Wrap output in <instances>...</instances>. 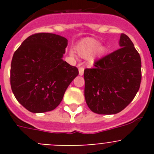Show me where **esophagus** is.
Returning a JSON list of instances; mask_svg holds the SVG:
<instances>
[{
    "label": "esophagus",
    "instance_id": "obj_1",
    "mask_svg": "<svg viewBox=\"0 0 154 154\" xmlns=\"http://www.w3.org/2000/svg\"><path fill=\"white\" fill-rule=\"evenodd\" d=\"M79 73L80 75H82L84 73V68L83 67H80L79 69Z\"/></svg>",
    "mask_w": 154,
    "mask_h": 154
}]
</instances>
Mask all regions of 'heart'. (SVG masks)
I'll list each match as a JSON object with an SVG mask.
<instances>
[{"instance_id":"1","label":"heart","mask_w":154,"mask_h":154,"mask_svg":"<svg viewBox=\"0 0 154 154\" xmlns=\"http://www.w3.org/2000/svg\"><path fill=\"white\" fill-rule=\"evenodd\" d=\"M109 48L106 45H100V42L96 39L86 38L80 41L75 45V51L79 57L82 58H89V62L94 63L97 58H102L107 53ZM70 55L75 56L73 51H71Z\"/></svg>"}]
</instances>
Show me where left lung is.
<instances>
[{
  "mask_svg": "<svg viewBox=\"0 0 154 154\" xmlns=\"http://www.w3.org/2000/svg\"><path fill=\"white\" fill-rule=\"evenodd\" d=\"M120 48L85 69V99L89 108L98 114H116L137 95L141 82V59L133 43L122 34Z\"/></svg>",
  "mask_w": 154,
  "mask_h": 154,
  "instance_id": "left-lung-1",
  "label": "left lung"
}]
</instances>
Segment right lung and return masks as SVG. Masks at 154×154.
<instances>
[{
	"label": "right lung",
	"instance_id": "add662e5",
	"mask_svg": "<svg viewBox=\"0 0 154 154\" xmlns=\"http://www.w3.org/2000/svg\"><path fill=\"white\" fill-rule=\"evenodd\" d=\"M68 45L64 37L38 33L27 38L14 53L11 85L16 99L34 113L55 109L78 69L62 59Z\"/></svg>",
	"mask_w": 154,
	"mask_h": 154
}]
</instances>
